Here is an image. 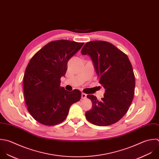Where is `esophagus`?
Segmentation results:
<instances>
[{"instance_id": "esophagus-1", "label": "esophagus", "mask_w": 159, "mask_h": 159, "mask_svg": "<svg viewBox=\"0 0 159 159\" xmlns=\"http://www.w3.org/2000/svg\"><path fill=\"white\" fill-rule=\"evenodd\" d=\"M81 97H82V99H85V98H87V94H85V93H82V96H81Z\"/></svg>"}]
</instances>
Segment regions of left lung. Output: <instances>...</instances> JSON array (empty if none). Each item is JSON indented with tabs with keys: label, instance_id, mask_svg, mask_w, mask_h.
I'll return each mask as SVG.
<instances>
[{
	"label": "left lung",
	"instance_id": "obj_1",
	"mask_svg": "<svg viewBox=\"0 0 159 159\" xmlns=\"http://www.w3.org/2000/svg\"><path fill=\"white\" fill-rule=\"evenodd\" d=\"M81 53L90 56L99 83L105 89L101 101L93 95L87 96L92 108L85 117L97 126L113 125L127 113L134 97L135 77L131 63L126 54L104 41L87 43Z\"/></svg>",
	"mask_w": 159,
	"mask_h": 159
}]
</instances>
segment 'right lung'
<instances>
[{
  "label": "right lung",
  "mask_w": 159,
  "mask_h": 159,
  "mask_svg": "<svg viewBox=\"0 0 159 159\" xmlns=\"http://www.w3.org/2000/svg\"><path fill=\"white\" fill-rule=\"evenodd\" d=\"M84 44L65 39L53 41L30 61L23 77L24 97L28 111L38 123L46 126L62 123L70 106L80 100V90L68 92L60 85L69 60Z\"/></svg>",
  "instance_id": "obj_1"
}]
</instances>
